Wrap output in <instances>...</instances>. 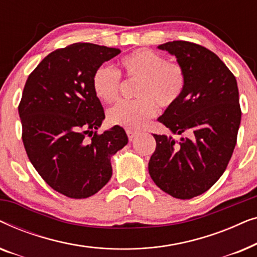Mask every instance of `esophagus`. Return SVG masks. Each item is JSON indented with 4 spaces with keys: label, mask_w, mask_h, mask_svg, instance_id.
I'll return each instance as SVG.
<instances>
[{
    "label": "esophagus",
    "mask_w": 257,
    "mask_h": 257,
    "mask_svg": "<svg viewBox=\"0 0 257 257\" xmlns=\"http://www.w3.org/2000/svg\"><path fill=\"white\" fill-rule=\"evenodd\" d=\"M126 133H127V137H128L130 142H132V140L137 137V135H138V133H137L136 131H132V130H126Z\"/></svg>",
    "instance_id": "34e87169"
}]
</instances>
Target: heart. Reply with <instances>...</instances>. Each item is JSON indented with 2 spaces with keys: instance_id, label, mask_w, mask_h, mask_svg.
Segmentation results:
<instances>
[{
  "instance_id": "heart-1",
  "label": "heart",
  "mask_w": 257,
  "mask_h": 257,
  "mask_svg": "<svg viewBox=\"0 0 257 257\" xmlns=\"http://www.w3.org/2000/svg\"><path fill=\"white\" fill-rule=\"evenodd\" d=\"M122 72L128 82L137 83L135 100H121L107 110L110 124L128 130L146 125L161 108L178 103L186 86V73L178 63L167 62L165 56L150 49H139L120 59ZM121 77L110 65H100L92 76V90L105 103L115 100L120 93Z\"/></svg>"
}]
</instances>
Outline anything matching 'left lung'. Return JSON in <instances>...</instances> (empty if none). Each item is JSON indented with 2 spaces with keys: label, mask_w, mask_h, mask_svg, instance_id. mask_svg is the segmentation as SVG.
Listing matches in <instances>:
<instances>
[{
  "label": "left lung",
  "mask_w": 257,
  "mask_h": 257,
  "mask_svg": "<svg viewBox=\"0 0 257 257\" xmlns=\"http://www.w3.org/2000/svg\"><path fill=\"white\" fill-rule=\"evenodd\" d=\"M177 57L186 86L178 103L159 117L173 135H153L157 147L149 163L151 178L173 198L187 200L212 187L226 171L236 145L241 107L235 76L208 49L186 41L158 47Z\"/></svg>",
  "instance_id": "obj_1"
}]
</instances>
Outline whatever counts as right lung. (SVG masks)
I'll return each instance as SVG.
<instances>
[{"label":"right lung","instance_id":"1","mask_svg":"<svg viewBox=\"0 0 257 257\" xmlns=\"http://www.w3.org/2000/svg\"><path fill=\"white\" fill-rule=\"evenodd\" d=\"M120 50L75 43L49 54L28 77L19 113L28 158L43 180L72 199L96 194L112 177L111 157L128 139L120 126L101 135L104 108L94 70Z\"/></svg>","mask_w":257,"mask_h":257}]
</instances>
